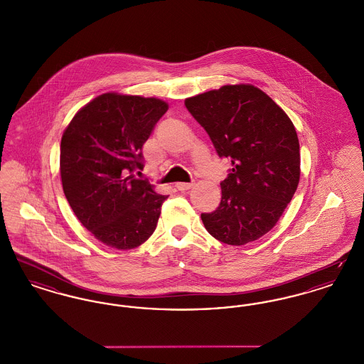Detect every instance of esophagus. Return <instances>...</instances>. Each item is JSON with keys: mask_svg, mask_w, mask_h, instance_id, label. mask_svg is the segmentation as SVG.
<instances>
[{"mask_svg": "<svg viewBox=\"0 0 364 364\" xmlns=\"http://www.w3.org/2000/svg\"><path fill=\"white\" fill-rule=\"evenodd\" d=\"M193 184L192 183H176V188L178 191H187L190 190L191 187H192Z\"/></svg>", "mask_w": 364, "mask_h": 364, "instance_id": "34e87169", "label": "esophagus"}]
</instances>
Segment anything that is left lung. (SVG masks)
Wrapping results in <instances>:
<instances>
[{
    "label": "left lung",
    "instance_id": "left-lung-1",
    "mask_svg": "<svg viewBox=\"0 0 364 364\" xmlns=\"http://www.w3.org/2000/svg\"><path fill=\"white\" fill-rule=\"evenodd\" d=\"M186 107L232 164L223 198L202 213L208 233L242 245L266 235L292 200L300 178L294 124L267 94L251 85L223 86L186 100Z\"/></svg>",
    "mask_w": 364,
    "mask_h": 364
}]
</instances>
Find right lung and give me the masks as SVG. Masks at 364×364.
Wrapping results in <instances>:
<instances>
[{"mask_svg":"<svg viewBox=\"0 0 364 364\" xmlns=\"http://www.w3.org/2000/svg\"><path fill=\"white\" fill-rule=\"evenodd\" d=\"M168 104L106 92L82 107L63 134L60 174L65 198L82 225L107 247L131 250L156 230L168 198L136 178L141 147Z\"/></svg>","mask_w":364,"mask_h":364,"instance_id":"add662e5","label":"right lung"}]
</instances>
